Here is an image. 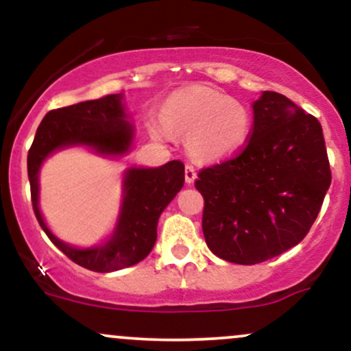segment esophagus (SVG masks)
Listing matches in <instances>:
<instances>
[{
    "label": "esophagus",
    "mask_w": 351,
    "mask_h": 351,
    "mask_svg": "<svg viewBox=\"0 0 351 351\" xmlns=\"http://www.w3.org/2000/svg\"><path fill=\"white\" fill-rule=\"evenodd\" d=\"M195 180H196V170L191 167V165H186V167H184V181H186L188 184H193L195 183Z\"/></svg>",
    "instance_id": "1"
}]
</instances>
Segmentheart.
<instances>
[{"label":"heart","mask_w":351,"mask_h":351,"mask_svg":"<svg viewBox=\"0 0 351 351\" xmlns=\"http://www.w3.org/2000/svg\"><path fill=\"white\" fill-rule=\"evenodd\" d=\"M252 128L254 115L247 104L208 86L173 92L162 108V120L150 123L156 138L186 135L189 155L208 163L236 156L247 145Z\"/></svg>","instance_id":"obj_1"}]
</instances>
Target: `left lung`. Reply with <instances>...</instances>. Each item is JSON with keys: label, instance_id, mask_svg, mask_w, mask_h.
<instances>
[{"label": "left lung", "instance_id": "1", "mask_svg": "<svg viewBox=\"0 0 351 351\" xmlns=\"http://www.w3.org/2000/svg\"><path fill=\"white\" fill-rule=\"evenodd\" d=\"M254 128L236 158L199 171L208 247L234 264L289 251L317 219L332 173L322 125L277 92L252 102Z\"/></svg>", "mask_w": 351, "mask_h": 351}]
</instances>
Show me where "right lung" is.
<instances>
[{
	"label": "right lung",
	"mask_w": 351,
	"mask_h": 351,
	"mask_svg": "<svg viewBox=\"0 0 351 351\" xmlns=\"http://www.w3.org/2000/svg\"><path fill=\"white\" fill-rule=\"evenodd\" d=\"M128 119L123 94L51 110L38 127L27 153L31 199L43 231L71 261L94 272L130 267L152 252L160 216L183 188L184 165L173 160L155 168H127L115 226L106 239L87 247L59 239L46 224L39 208V173L51 155L67 148H87L104 158H123L135 143V125Z\"/></svg>",
	"instance_id": "right-lung-1"
}]
</instances>
